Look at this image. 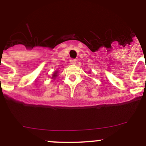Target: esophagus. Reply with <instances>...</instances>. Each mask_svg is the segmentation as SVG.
<instances>
[{
    "mask_svg": "<svg viewBox=\"0 0 146 146\" xmlns=\"http://www.w3.org/2000/svg\"><path fill=\"white\" fill-rule=\"evenodd\" d=\"M76 62H77V60H76V59H71V60H70V64H73V65L76 64Z\"/></svg>",
    "mask_w": 146,
    "mask_h": 146,
    "instance_id": "1",
    "label": "esophagus"
}]
</instances>
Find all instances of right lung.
<instances>
[{
	"instance_id": "obj_1",
	"label": "right lung",
	"mask_w": 146,
	"mask_h": 146,
	"mask_svg": "<svg viewBox=\"0 0 146 146\" xmlns=\"http://www.w3.org/2000/svg\"><path fill=\"white\" fill-rule=\"evenodd\" d=\"M57 76H58V70H56V71L54 73V74H53L52 77L51 78H52L53 80H55V79L57 78Z\"/></svg>"
}]
</instances>
